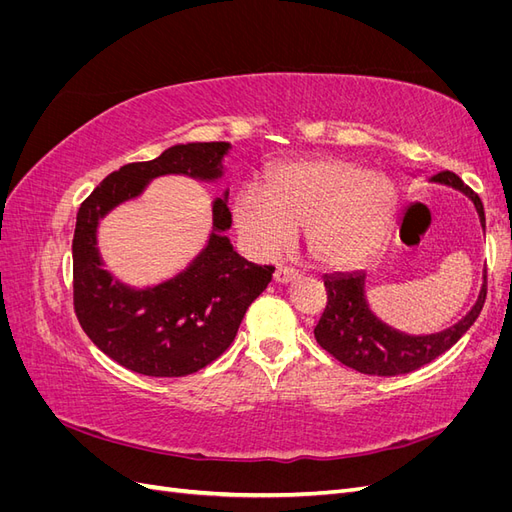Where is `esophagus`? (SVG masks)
<instances>
[{
	"label": "esophagus",
	"mask_w": 512,
	"mask_h": 512,
	"mask_svg": "<svg viewBox=\"0 0 512 512\" xmlns=\"http://www.w3.org/2000/svg\"><path fill=\"white\" fill-rule=\"evenodd\" d=\"M273 280H275L277 284H290V282H294V280H299V273L294 271V269H277V271L273 273Z\"/></svg>",
	"instance_id": "1"
}]
</instances>
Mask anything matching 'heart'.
<instances>
[{"instance_id": "obj_1", "label": "heart", "mask_w": 512, "mask_h": 512, "mask_svg": "<svg viewBox=\"0 0 512 512\" xmlns=\"http://www.w3.org/2000/svg\"><path fill=\"white\" fill-rule=\"evenodd\" d=\"M397 207L395 181L342 158L288 162L269 173L265 192L243 188L232 222L256 256H275L303 228L307 254L324 269H350L374 250Z\"/></svg>"}]
</instances>
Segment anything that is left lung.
Segmentation results:
<instances>
[{"mask_svg": "<svg viewBox=\"0 0 512 512\" xmlns=\"http://www.w3.org/2000/svg\"><path fill=\"white\" fill-rule=\"evenodd\" d=\"M423 173L414 170L412 175ZM425 181L440 183L468 196L478 213L480 228L485 230V209L480 198L463 183L451 170H442L438 175H425ZM324 288H327V307L314 329L316 342L333 354L339 363L350 369L361 371L367 376H401L438 359L442 352L455 346L474 320L478 318L487 297V282L483 271V284H480L478 297L451 327L438 333L412 335L399 331L384 322L367 299V273H333L324 275Z\"/></svg>", "mask_w": 512, "mask_h": 512, "instance_id": "1", "label": "left lung"}]
</instances>
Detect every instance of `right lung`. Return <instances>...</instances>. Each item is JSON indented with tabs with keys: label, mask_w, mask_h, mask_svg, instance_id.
I'll use <instances>...</instances> for the list:
<instances>
[{
	"label": "right lung",
	"mask_w": 512,
	"mask_h": 512,
	"mask_svg": "<svg viewBox=\"0 0 512 512\" xmlns=\"http://www.w3.org/2000/svg\"><path fill=\"white\" fill-rule=\"evenodd\" d=\"M230 143H179L156 160L121 166L76 213L72 239L74 312L108 359L153 378L203 369L232 344L247 307L267 288L273 267L239 256L230 230L228 190L211 200V230L181 271L149 286H132L106 269L98 228L108 213L138 200L153 179L179 175L218 183Z\"/></svg>",
	"instance_id": "add662e5"
}]
</instances>
